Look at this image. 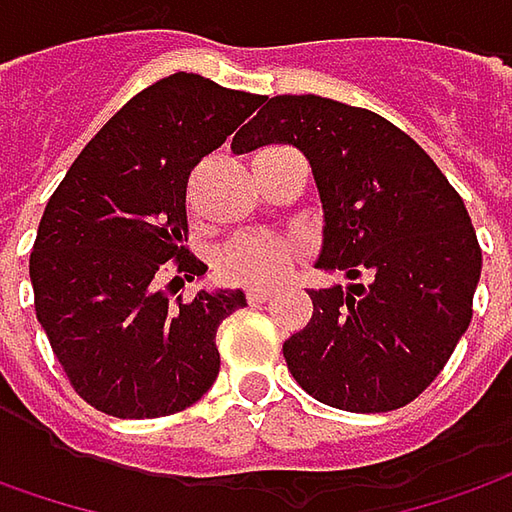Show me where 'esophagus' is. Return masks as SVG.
I'll list each match as a JSON object with an SVG mask.
<instances>
[{
  "instance_id": "obj_1",
  "label": "esophagus",
  "mask_w": 512,
  "mask_h": 512,
  "mask_svg": "<svg viewBox=\"0 0 512 512\" xmlns=\"http://www.w3.org/2000/svg\"><path fill=\"white\" fill-rule=\"evenodd\" d=\"M271 297H274V288H269V285H255V288H246V300L252 302V305L271 300Z\"/></svg>"
}]
</instances>
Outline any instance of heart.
I'll list each match as a JSON object with an SVG mask.
<instances>
[{
  "label": "heart",
  "instance_id": "b5f03b06",
  "mask_svg": "<svg viewBox=\"0 0 512 512\" xmlns=\"http://www.w3.org/2000/svg\"><path fill=\"white\" fill-rule=\"evenodd\" d=\"M297 246L274 232H246L229 241L218 257L215 269L227 283L255 285L271 283L288 266Z\"/></svg>",
  "mask_w": 512,
  "mask_h": 512
}]
</instances>
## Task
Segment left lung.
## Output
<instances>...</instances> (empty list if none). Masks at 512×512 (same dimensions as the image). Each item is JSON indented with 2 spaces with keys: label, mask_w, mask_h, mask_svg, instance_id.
<instances>
[{
  "label": "left lung",
  "mask_w": 512,
  "mask_h": 512,
  "mask_svg": "<svg viewBox=\"0 0 512 512\" xmlns=\"http://www.w3.org/2000/svg\"><path fill=\"white\" fill-rule=\"evenodd\" d=\"M291 142L325 210L316 269L350 288H308L314 314L283 344L288 373L344 412H392L446 367L474 316L482 249L443 170L381 114L316 95L263 100L232 151Z\"/></svg>",
  "instance_id": "obj_1"
}]
</instances>
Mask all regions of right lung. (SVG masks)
<instances>
[{"label":"right lung","mask_w":512,"mask_h":512,"mask_svg":"<svg viewBox=\"0 0 512 512\" xmlns=\"http://www.w3.org/2000/svg\"><path fill=\"white\" fill-rule=\"evenodd\" d=\"M263 100L193 72L162 78L89 139L47 201L30 252L36 316L97 412L168 417L212 387L218 325L246 297L168 300L170 285L207 271L182 246L187 179Z\"/></svg>","instance_id":"obj_1"}]
</instances>
